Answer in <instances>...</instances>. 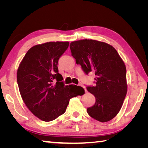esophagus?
I'll return each instance as SVG.
<instances>
[{"label": "esophagus", "instance_id": "34e87169", "mask_svg": "<svg viewBox=\"0 0 148 148\" xmlns=\"http://www.w3.org/2000/svg\"><path fill=\"white\" fill-rule=\"evenodd\" d=\"M79 86H82V87L83 88H84V91H85V92H87V90H86V89H85V88H84V86H83V85H82V84H79Z\"/></svg>", "mask_w": 148, "mask_h": 148}]
</instances>
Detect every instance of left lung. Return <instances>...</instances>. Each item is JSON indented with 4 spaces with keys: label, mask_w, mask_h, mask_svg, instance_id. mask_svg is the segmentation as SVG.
Returning <instances> with one entry per match:
<instances>
[{
    "label": "left lung",
    "mask_w": 148,
    "mask_h": 148,
    "mask_svg": "<svg viewBox=\"0 0 148 148\" xmlns=\"http://www.w3.org/2000/svg\"><path fill=\"white\" fill-rule=\"evenodd\" d=\"M76 63L85 74L95 73V86L87 90L96 102L88 107L89 116L101 122L114 118L122 106L127 92L126 66L117 51L109 44L92 39H83L70 44Z\"/></svg>",
    "instance_id": "obj_1"
}]
</instances>
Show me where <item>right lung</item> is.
I'll return each mask as SVG.
<instances>
[{
    "label": "right lung",
    "instance_id": "right-lung-1",
    "mask_svg": "<svg viewBox=\"0 0 148 148\" xmlns=\"http://www.w3.org/2000/svg\"><path fill=\"white\" fill-rule=\"evenodd\" d=\"M69 42H49L29 49L17 70L21 96L28 109L44 122L65 113L71 97L81 96L83 88L65 86L59 73L58 62Z\"/></svg>",
    "mask_w": 148,
    "mask_h": 148
}]
</instances>
